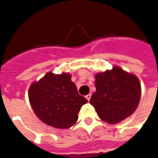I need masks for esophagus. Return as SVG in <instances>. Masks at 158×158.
I'll use <instances>...</instances> for the list:
<instances>
[{
  "label": "esophagus",
  "mask_w": 158,
  "mask_h": 158,
  "mask_svg": "<svg viewBox=\"0 0 158 158\" xmlns=\"http://www.w3.org/2000/svg\"><path fill=\"white\" fill-rule=\"evenodd\" d=\"M85 98H86L88 101H90V98H91V94H88L87 96H85Z\"/></svg>",
  "instance_id": "obj_1"
}]
</instances>
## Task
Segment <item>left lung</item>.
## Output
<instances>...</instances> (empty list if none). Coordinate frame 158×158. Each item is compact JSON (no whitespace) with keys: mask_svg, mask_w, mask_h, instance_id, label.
<instances>
[{"mask_svg":"<svg viewBox=\"0 0 158 158\" xmlns=\"http://www.w3.org/2000/svg\"><path fill=\"white\" fill-rule=\"evenodd\" d=\"M96 92L90 99L99 118L109 124H117L137 109L141 85L136 75L119 66L95 75Z\"/></svg>","mask_w":158,"mask_h":158,"instance_id":"obj_1","label":"left lung"}]
</instances>
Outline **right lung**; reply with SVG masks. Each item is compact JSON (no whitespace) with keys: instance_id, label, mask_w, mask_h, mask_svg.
Segmentation results:
<instances>
[{"instance_id":"right-lung-1","label":"right lung","mask_w":158,"mask_h":158,"mask_svg":"<svg viewBox=\"0 0 158 158\" xmlns=\"http://www.w3.org/2000/svg\"><path fill=\"white\" fill-rule=\"evenodd\" d=\"M28 99L35 115L43 123L56 129H68L79 118V111L88 102L79 95L71 74L48 72L28 89Z\"/></svg>"}]
</instances>
